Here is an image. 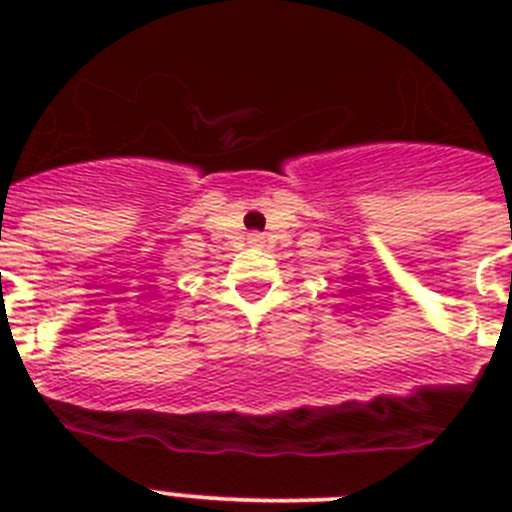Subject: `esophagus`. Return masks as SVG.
I'll return each mask as SVG.
<instances>
[{"mask_svg":"<svg viewBox=\"0 0 512 512\" xmlns=\"http://www.w3.org/2000/svg\"><path fill=\"white\" fill-rule=\"evenodd\" d=\"M261 241H264V235H261V233H251V235H248V243H253V246H259Z\"/></svg>","mask_w":512,"mask_h":512,"instance_id":"obj_1","label":"esophagus"}]
</instances>
